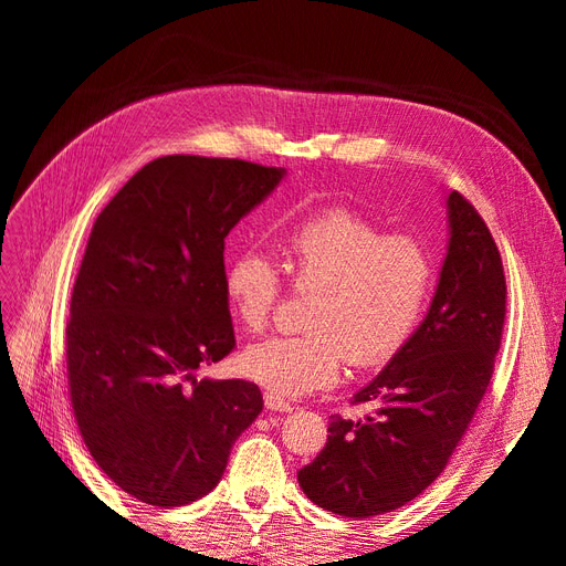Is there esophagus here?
Listing matches in <instances>:
<instances>
[{
    "instance_id": "obj_1",
    "label": "esophagus",
    "mask_w": 566,
    "mask_h": 566,
    "mask_svg": "<svg viewBox=\"0 0 566 566\" xmlns=\"http://www.w3.org/2000/svg\"><path fill=\"white\" fill-rule=\"evenodd\" d=\"M264 406L269 410H273V413H290V410H293V403H287L285 399L276 397V394H273V391L264 394Z\"/></svg>"
}]
</instances>
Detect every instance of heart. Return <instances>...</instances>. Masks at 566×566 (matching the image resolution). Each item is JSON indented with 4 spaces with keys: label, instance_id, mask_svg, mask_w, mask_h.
Segmentation results:
<instances>
[{
    "label": "heart",
    "instance_id": "b5f03b06",
    "mask_svg": "<svg viewBox=\"0 0 566 566\" xmlns=\"http://www.w3.org/2000/svg\"><path fill=\"white\" fill-rule=\"evenodd\" d=\"M285 269L314 285L302 335L250 345L243 373L276 397H306L337 382L342 366L387 364L413 337L432 293L427 250L408 235H385L366 217L337 208L306 217L281 238ZM281 293L279 269L254 248L224 266V295L235 321L260 333Z\"/></svg>",
    "mask_w": 566,
    "mask_h": 566
}]
</instances>
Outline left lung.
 Returning a JSON list of instances; mask_svg holds the SVG:
<instances>
[{
	"label": "left lung",
	"mask_w": 566,
	"mask_h": 566,
	"mask_svg": "<svg viewBox=\"0 0 566 566\" xmlns=\"http://www.w3.org/2000/svg\"><path fill=\"white\" fill-rule=\"evenodd\" d=\"M447 219L430 310L378 378L354 394L375 416H331L325 449L297 472L306 499L335 515L368 520L420 495L447 468L489 387L505 321L501 252L458 191L447 196Z\"/></svg>",
	"instance_id": "obj_1"
}]
</instances>
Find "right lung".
Here are the masks:
<instances>
[{
    "instance_id": "obj_1",
    "label": "right lung",
    "mask_w": 566,
    "mask_h": 566,
    "mask_svg": "<svg viewBox=\"0 0 566 566\" xmlns=\"http://www.w3.org/2000/svg\"><path fill=\"white\" fill-rule=\"evenodd\" d=\"M283 167L167 156L142 167L92 229L67 321V382L84 443L142 503L188 505L262 413L245 380L196 378L233 347L224 238Z\"/></svg>"
}]
</instances>
